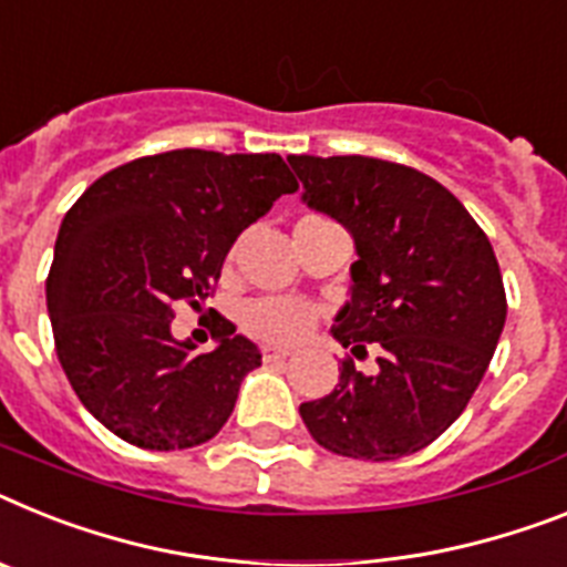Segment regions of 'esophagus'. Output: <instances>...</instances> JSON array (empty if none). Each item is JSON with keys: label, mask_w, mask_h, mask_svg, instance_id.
<instances>
[{"label": "esophagus", "mask_w": 567, "mask_h": 567, "mask_svg": "<svg viewBox=\"0 0 567 567\" xmlns=\"http://www.w3.org/2000/svg\"><path fill=\"white\" fill-rule=\"evenodd\" d=\"M288 351H282V349H261V360H265V363H279V360H288Z\"/></svg>", "instance_id": "esophagus-1"}]
</instances>
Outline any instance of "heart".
<instances>
[{
  "label": "heart",
  "instance_id": "b5f03b06",
  "mask_svg": "<svg viewBox=\"0 0 567 567\" xmlns=\"http://www.w3.org/2000/svg\"><path fill=\"white\" fill-rule=\"evenodd\" d=\"M317 216L299 218V225L313 221ZM317 322V308L291 297H261L247 302L241 311V328L268 346H288L306 337Z\"/></svg>",
  "mask_w": 567,
  "mask_h": 567
}]
</instances>
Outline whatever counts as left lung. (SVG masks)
Segmentation results:
<instances>
[{
  "mask_svg": "<svg viewBox=\"0 0 567 567\" xmlns=\"http://www.w3.org/2000/svg\"><path fill=\"white\" fill-rule=\"evenodd\" d=\"M311 207L354 236L351 302L331 334L374 374L342 360L334 392L299 406L313 441L346 458L394 461L430 446L467 409L507 317L487 233L444 184L363 155H291Z\"/></svg>",
  "mask_w": 567,
  "mask_h": 567,
  "instance_id": "1",
  "label": "left lung"
}]
</instances>
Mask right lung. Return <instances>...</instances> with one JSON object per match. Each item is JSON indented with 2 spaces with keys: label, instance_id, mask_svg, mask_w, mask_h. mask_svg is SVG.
Masks as SVG:
<instances>
[{
  "label": "right lung",
  "instance_id": "obj_1",
  "mask_svg": "<svg viewBox=\"0 0 567 567\" xmlns=\"http://www.w3.org/2000/svg\"><path fill=\"white\" fill-rule=\"evenodd\" d=\"M293 189L274 152L173 150L100 175L65 213L45 279L51 331L71 389L109 432L164 453L225 426L259 349L216 313L218 346L195 354L169 322L178 302L202 311L239 233Z\"/></svg>",
  "mask_w": 567,
  "mask_h": 567
}]
</instances>
